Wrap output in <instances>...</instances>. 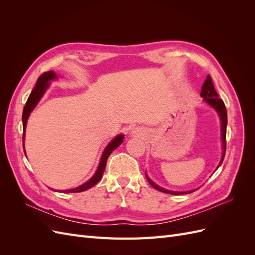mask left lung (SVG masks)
<instances>
[{
    "instance_id": "obj_1",
    "label": "left lung",
    "mask_w": 255,
    "mask_h": 255,
    "mask_svg": "<svg viewBox=\"0 0 255 255\" xmlns=\"http://www.w3.org/2000/svg\"><path fill=\"white\" fill-rule=\"evenodd\" d=\"M201 97L204 99V101L206 103L210 104L213 109H215L216 111H217V113L219 114L220 116V120H221V136H222V148H223V153H222V157H221V160L219 163V166L222 164L223 161V158H225V155H226V149H227V140H226V136H227V125H228V118H227V109H226V105L225 103H223L222 99L218 98V95H217V91L215 90V87H214V84H213V80L210 75L207 76L203 86H202V89H201ZM218 166V167H219ZM217 167V168H218ZM146 179H148L149 183L152 185V186L161 191V192H166V194H170V195H182V194H190V192L192 191H186V192H179V191H171V190H167V189H164L161 188L159 186H157L156 184H154L148 176H146Z\"/></svg>"
}]
</instances>
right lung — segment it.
<instances>
[{
	"instance_id": "obj_1",
	"label": "right lung",
	"mask_w": 255,
	"mask_h": 255,
	"mask_svg": "<svg viewBox=\"0 0 255 255\" xmlns=\"http://www.w3.org/2000/svg\"><path fill=\"white\" fill-rule=\"evenodd\" d=\"M56 79V74L54 73L53 71H48V72H44L42 73L39 78H38L37 80V83L35 85L34 89L32 90V92H30V95L27 99L26 101V104L24 106V109H23V114H22V122H23V130H25V127H26V122H27V118L28 116L30 114V112H32L34 110V107L36 106V104L38 103V101H39L40 98L42 97V95L44 94L45 89L48 88L49 86V82L51 80H54ZM23 140H24V134H23ZM123 140V135H119L116 138H114V139L109 143V145L106 146L104 152H103V155L101 157V160H100V165L97 169V171L95 173V175L91 177V179L86 182L85 184L81 185L80 187H76V188H73V189H67V190H64L63 192H81V191H84V190H87L89 189L90 187L94 186V185H96L100 180H101L102 177V174L104 172V169H105V166H106V161H107V158H109V156L111 155V153L115 150L117 149L118 146L121 144Z\"/></svg>"
}]
</instances>
